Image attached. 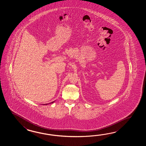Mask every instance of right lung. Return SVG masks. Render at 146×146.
Listing matches in <instances>:
<instances>
[{
	"instance_id": "right-lung-1",
	"label": "right lung",
	"mask_w": 146,
	"mask_h": 146,
	"mask_svg": "<svg viewBox=\"0 0 146 146\" xmlns=\"http://www.w3.org/2000/svg\"><path fill=\"white\" fill-rule=\"evenodd\" d=\"M55 101H53V102H52L50 103H53ZM48 104H50V103H48ZM48 104H43V105H47Z\"/></svg>"
}]
</instances>
